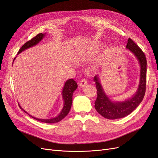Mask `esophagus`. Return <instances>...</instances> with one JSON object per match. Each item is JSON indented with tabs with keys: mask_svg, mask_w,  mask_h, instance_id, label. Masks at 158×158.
<instances>
[{
	"mask_svg": "<svg viewBox=\"0 0 158 158\" xmlns=\"http://www.w3.org/2000/svg\"><path fill=\"white\" fill-rule=\"evenodd\" d=\"M86 84H87V81H86L85 79L81 80L79 83V85L81 86V87H83V86H85Z\"/></svg>",
	"mask_w": 158,
	"mask_h": 158,
	"instance_id": "1",
	"label": "esophagus"
}]
</instances>
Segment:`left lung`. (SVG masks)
Returning a JSON list of instances; mask_svg holds the SVG:
<instances>
[{"mask_svg": "<svg viewBox=\"0 0 158 158\" xmlns=\"http://www.w3.org/2000/svg\"><path fill=\"white\" fill-rule=\"evenodd\" d=\"M126 48L135 54L140 66L138 89L131 98L123 102L111 101L105 93L98 75H96L94 78L97 89V98L94 102V108L98 114L106 119H116L129 115L141 103L145 94L147 65L145 54L139 46L130 38L127 40Z\"/></svg>", "mask_w": 158, "mask_h": 158, "instance_id": "1", "label": "left lung"}]
</instances>
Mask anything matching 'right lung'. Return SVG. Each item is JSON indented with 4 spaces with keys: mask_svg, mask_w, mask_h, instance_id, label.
<instances>
[{
    "mask_svg": "<svg viewBox=\"0 0 158 158\" xmlns=\"http://www.w3.org/2000/svg\"><path fill=\"white\" fill-rule=\"evenodd\" d=\"M45 35H46L45 33H44V34L39 33V34L37 35L35 37H34L33 39H31V40H29V41L25 43L19 50L18 54H19L20 52H22L25 50H26L30 47H33V46L37 45L40 41V40L43 39ZM14 60H15V58L14 59ZM77 88V84L73 79H70L66 81L65 85H64V88H63V90H62V97H63V100H64L63 109L62 110V111H60V113L59 114V115H58V116L56 117V118H52V119H39V118H35V117H33L32 115H30L29 114H28L26 111H25L22 108V107L20 106V105L19 104H18V105H19V108H21L22 110H23V111H25V113L31 116V118H33L35 119L43 122V123H58V122H59L60 121L62 120L69 112V110L71 109V107H72V104L73 93Z\"/></svg>",
    "mask_w": 158,
    "mask_h": 158,
    "instance_id": "add662e5",
    "label": "right lung"
}]
</instances>
